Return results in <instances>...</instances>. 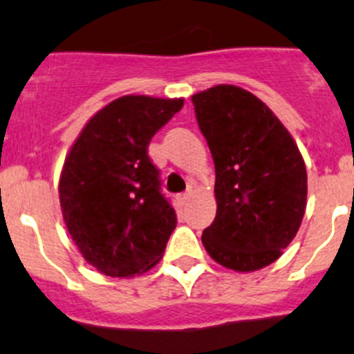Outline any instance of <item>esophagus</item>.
Listing matches in <instances>:
<instances>
[{
    "mask_svg": "<svg viewBox=\"0 0 354 354\" xmlns=\"http://www.w3.org/2000/svg\"><path fill=\"white\" fill-rule=\"evenodd\" d=\"M189 196H192V193H189V192L188 193H183V195L178 196V202H180V205H187Z\"/></svg>",
    "mask_w": 354,
    "mask_h": 354,
    "instance_id": "esophagus-1",
    "label": "esophagus"
}]
</instances>
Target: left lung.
<instances>
[{
  "mask_svg": "<svg viewBox=\"0 0 354 354\" xmlns=\"http://www.w3.org/2000/svg\"><path fill=\"white\" fill-rule=\"evenodd\" d=\"M192 102L215 165L217 215L202 243L229 270H261L280 258L302 224V154L277 115L243 88L218 84Z\"/></svg>",
  "mask_w": 354,
  "mask_h": 354,
  "instance_id": "8db88e82",
  "label": "left lung"
}]
</instances>
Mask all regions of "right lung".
I'll return each instance as SVG.
<instances>
[{
	"mask_svg": "<svg viewBox=\"0 0 354 354\" xmlns=\"http://www.w3.org/2000/svg\"><path fill=\"white\" fill-rule=\"evenodd\" d=\"M181 106L183 98L113 100L89 118L66 158L62 217L83 258L106 277L151 270L176 227L147 147Z\"/></svg>",
	"mask_w": 354,
	"mask_h": 354,
	"instance_id": "obj_1",
	"label": "right lung"
}]
</instances>
